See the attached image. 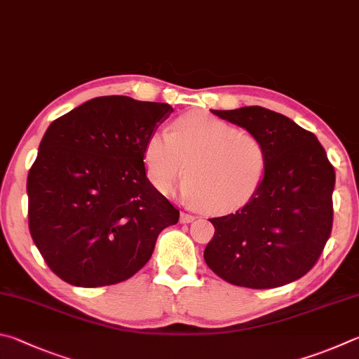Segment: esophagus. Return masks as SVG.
Here are the masks:
<instances>
[{
	"label": "esophagus",
	"mask_w": 359,
	"mask_h": 359,
	"mask_svg": "<svg viewBox=\"0 0 359 359\" xmlns=\"http://www.w3.org/2000/svg\"><path fill=\"white\" fill-rule=\"evenodd\" d=\"M194 219H196V216H192V215H189V212H181V216H180V222L181 224H189V222H192Z\"/></svg>",
	"instance_id": "34e87169"
}]
</instances>
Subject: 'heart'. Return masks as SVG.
<instances>
[{
	"instance_id": "b5f03b06",
	"label": "heart",
	"mask_w": 359,
	"mask_h": 359,
	"mask_svg": "<svg viewBox=\"0 0 359 359\" xmlns=\"http://www.w3.org/2000/svg\"><path fill=\"white\" fill-rule=\"evenodd\" d=\"M143 161L151 183L168 192L184 169L181 194L212 212L249 203L266 176L268 153L259 137L202 111L180 116L170 134L148 137Z\"/></svg>"
}]
</instances>
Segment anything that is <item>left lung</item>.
I'll use <instances>...</instances> for the list:
<instances>
[{
	"label": "left lung",
	"instance_id": "left-lung-1",
	"mask_svg": "<svg viewBox=\"0 0 359 359\" xmlns=\"http://www.w3.org/2000/svg\"><path fill=\"white\" fill-rule=\"evenodd\" d=\"M265 143L266 176L235 212L210 219L215 236L205 262L219 278L248 288H276L303 278L332 229L334 167L312 132L263 107L212 110Z\"/></svg>",
	"mask_w": 359,
	"mask_h": 359
}]
</instances>
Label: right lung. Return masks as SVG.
<instances>
[{
    "label": "right lung",
    "mask_w": 359,
    "mask_h": 359,
    "mask_svg": "<svg viewBox=\"0 0 359 359\" xmlns=\"http://www.w3.org/2000/svg\"><path fill=\"white\" fill-rule=\"evenodd\" d=\"M172 107L94 97L48 126L29 168L28 225L48 268L75 287L123 282L180 211L149 183L148 137Z\"/></svg>",
    "instance_id": "add662e5"
}]
</instances>
